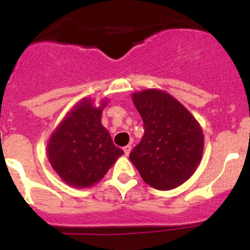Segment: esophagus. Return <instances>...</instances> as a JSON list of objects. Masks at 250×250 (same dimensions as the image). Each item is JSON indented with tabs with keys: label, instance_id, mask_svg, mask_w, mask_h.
I'll list each match as a JSON object with an SVG mask.
<instances>
[{
	"label": "esophagus",
	"instance_id": "esophagus-1",
	"mask_svg": "<svg viewBox=\"0 0 250 250\" xmlns=\"http://www.w3.org/2000/svg\"><path fill=\"white\" fill-rule=\"evenodd\" d=\"M123 151H125V155H129L130 153V151H132V146L130 145H127V146H125V147H123Z\"/></svg>",
	"mask_w": 250,
	"mask_h": 250
}]
</instances>
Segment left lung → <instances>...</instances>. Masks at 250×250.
I'll return each instance as SVG.
<instances>
[{"label":"left lung","mask_w":250,"mask_h":250,"mask_svg":"<svg viewBox=\"0 0 250 250\" xmlns=\"http://www.w3.org/2000/svg\"><path fill=\"white\" fill-rule=\"evenodd\" d=\"M144 122V137L129 158L141 178L157 190H172L197 169L203 153L202 128L183 104L160 89L132 95Z\"/></svg>","instance_id":"8db88e82"}]
</instances>
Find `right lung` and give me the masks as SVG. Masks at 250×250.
<instances>
[{
    "mask_svg": "<svg viewBox=\"0 0 250 250\" xmlns=\"http://www.w3.org/2000/svg\"><path fill=\"white\" fill-rule=\"evenodd\" d=\"M107 100L95 107L90 99L78 102L49 138L47 155L53 169L75 188L99 183L123 151L115 146L102 125Z\"/></svg>",
    "mask_w": 250,
    "mask_h": 250,
    "instance_id": "right-lung-1",
    "label": "right lung"
}]
</instances>
